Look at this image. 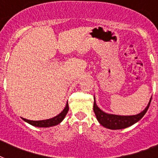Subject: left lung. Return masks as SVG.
I'll use <instances>...</instances> for the list:
<instances>
[{
  "label": "left lung",
  "mask_w": 158,
  "mask_h": 158,
  "mask_svg": "<svg viewBox=\"0 0 158 158\" xmlns=\"http://www.w3.org/2000/svg\"><path fill=\"white\" fill-rule=\"evenodd\" d=\"M148 104L147 107L143 110L142 112L139 113L138 115H112V114H107L104 112L97 106L96 102H95V98H94V111L96 115L97 120L101 124L102 126L105 128L110 129V130H122L125 128H127L129 126H131L132 125L138 122L139 120H141L143 116L147 112L148 109L149 107L150 102Z\"/></svg>",
  "instance_id": "left-lung-1"
}]
</instances>
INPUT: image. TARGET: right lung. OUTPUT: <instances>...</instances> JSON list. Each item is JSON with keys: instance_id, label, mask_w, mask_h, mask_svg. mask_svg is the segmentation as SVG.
<instances>
[{"instance_id": "obj_1", "label": "right lung", "mask_w": 158, "mask_h": 158, "mask_svg": "<svg viewBox=\"0 0 158 158\" xmlns=\"http://www.w3.org/2000/svg\"><path fill=\"white\" fill-rule=\"evenodd\" d=\"M68 110H69V105H68V102H67L64 110H62L59 115H57L56 116H55L53 118L43 120H27V119H24V118H23V120L26 122H28V124H30L33 126H36V127H51V126H54V125H58V124L61 122L62 120H64V118L65 117Z\"/></svg>"}]
</instances>
